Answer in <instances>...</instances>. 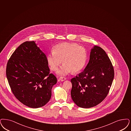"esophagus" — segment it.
Returning <instances> with one entry per match:
<instances>
[{
    "label": "esophagus",
    "instance_id": "1",
    "mask_svg": "<svg viewBox=\"0 0 131 131\" xmlns=\"http://www.w3.org/2000/svg\"><path fill=\"white\" fill-rule=\"evenodd\" d=\"M66 79L65 78H64V77H60V78H59V80H60V81H65Z\"/></svg>",
    "mask_w": 131,
    "mask_h": 131
}]
</instances>
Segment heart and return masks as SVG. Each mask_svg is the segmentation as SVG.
I'll use <instances>...</instances> for the list:
<instances>
[{"label":"heart","instance_id":"obj_1","mask_svg":"<svg viewBox=\"0 0 131 131\" xmlns=\"http://www.w3.org/2000/svg\"><path fill=\"white\" fill-rule=\"evenodd\" d=\"M87 59V52L85 48L77 43L67 42L56 45L47 57V62L53 71L57 70L63 61L64 65L58 72L61 75L81 71L86 65Z\"/></svg>","mask_w":131,"mask_h":131}]
</instances>
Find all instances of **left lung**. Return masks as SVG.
I'll use <instances>...</instances> for the list:
<instances>
[{
  "mask_svg": "<svg viewBox=\"0 0 131 131\" xmlns=\"http://www.w3.org/2000/svg\"><path fill=\"white\" fill-rule=\"evenodd\" d=\"M114 70L104 50L94 46L84 71L71 79L72 99L78 106L89 108L100 104L108 94Z\"/></svg>",
  "mask_w": 131,
  "mask_h": 131,
  "instance_id": "8db88e82",
  "label": "left lung"
}]
</instances>
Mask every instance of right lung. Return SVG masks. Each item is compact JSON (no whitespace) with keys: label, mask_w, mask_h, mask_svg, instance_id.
<instances>
[{"label":"right lung","mask_w":131,"mask_h":131,"mask_svg":"<svg viewBox=\"0 0 131 131\" xmlns=\"http://www.w3.org/2000/svg\"><path fill=\"white\" fill-rule=\"evenodd\" d=\"M6 72L13 94L22 104L37 108L51 99L57 79L50 73L47 57L35 41L19 45L9 58Z\"/></svg>","instance_id":"obj_1"}]
</instances>
